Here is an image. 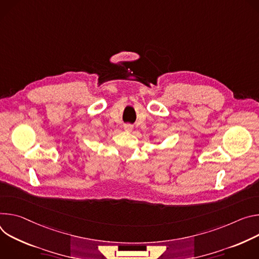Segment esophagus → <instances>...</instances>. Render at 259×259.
<instances>
[{
  "label": "esophagus",
  "mask_w": 259,
  "mask_h": 259,
  "mask_svg": "<svg viewBox=\"0 0 259 259\" xmlns=\"http://www.w3.org/2000/svg\"><path fill=\"white\" fill-rule=\"evenodd\" d=\"M124 131H126V132H131L132 130H133V125L132 124H130V123H127V124H124Z\"/></svg>",
  "instance_id": "obj_1"
}]
</instances>
